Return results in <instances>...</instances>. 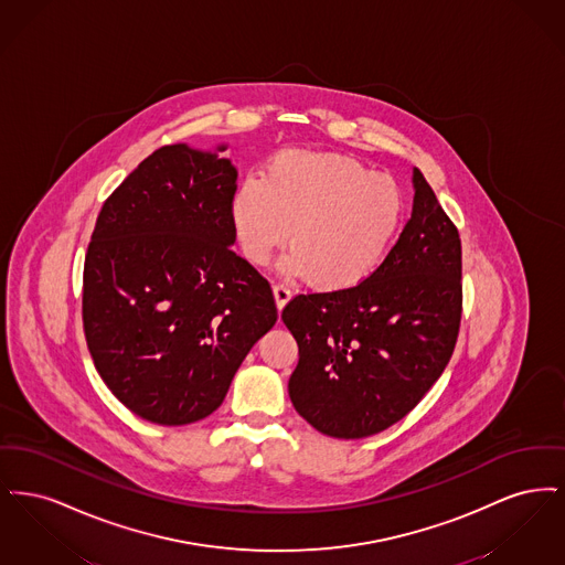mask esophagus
<instances>
[{"label":"esophagus","mask_w":565,"mask_h":565,"mask_svg":"<svg viewBox=\"0 0 565 565\" xmlns=\"http://www.w3.org/2000/svg\"><path fill=\"white\" fill-rule=\"evenodd\" d=\"M273 295H275L277 309H284L286 302L292 298V290H290L288 284H275V286H273Z\"/></svg>","instance_id":"1"}]
</instances>
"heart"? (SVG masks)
<instances>
[{"mask_svg": "<svg viewBox=\"0 0 565 565\" xmlns=\"http://www.w3.org/2000/svg\"><path fill=\"white\" fill-rule=\"evenodd\" d=\"M406 215L396 180L362 162L286 150L263 178L247 175L231 199L243 256L269 263L290 233L286 267L323 290H348L375 273L401 235Z\"/></svg>", "mask_w": 565, "mask_h": 565, "instance_id": "b5f03b06", "label": "heart"}]
</instances>
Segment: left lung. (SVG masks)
<instances>
[{"label":"left lung","instance_id":"1","mask_svg":"<svg viewBox=\"0 0 565 565\" xmlns=\"http://www.w3.org/2000/svg\"><path fill=\"white\" fill-rule=\"evenodd\" d=\"M413 214L383 265L348 290L296 295L281 320L298 343L288 392L334 438L401 422L443 375L461 322V242L419 169Z\"/></svg>","mask_w":565,"mask_h":565}]
</instances>
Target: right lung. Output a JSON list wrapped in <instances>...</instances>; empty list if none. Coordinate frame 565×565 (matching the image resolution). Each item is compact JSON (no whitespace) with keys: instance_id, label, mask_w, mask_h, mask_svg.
Here are the masks:
<instances>
[{"instance_id":"right-lung-1","label":"right lung","mask_w":565,"mask_h":565,"mask_svg":"<svg viewBox=\"0 0 565 565\" xmlns=\"http://www.w3.org/2000/svg\"><path fill=\"white\" fill-rule=\"evenodd\" d=\"M235 190L228 159L173 143L97 215L82 275L86 345L109 392L152 424L212 415L277 322L269 281L231 249Z\"/></svg>"}]
</instances>
